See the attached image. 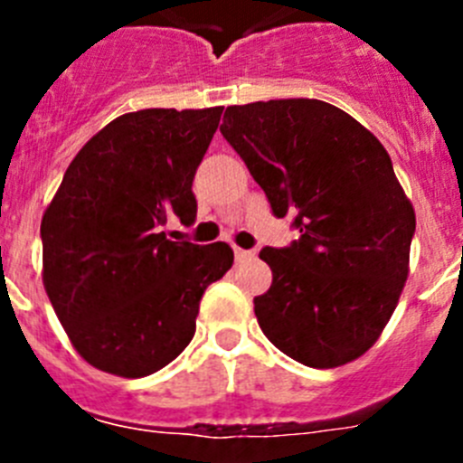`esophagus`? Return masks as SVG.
<instances>
[{"label":"esophagus","instance_id":"obj_1","mask_svg":"<svg viewBox=\"0 0 463 463\" xmlns=\"http://www.w3.org/2000/svg\"><path fill=\"white\" fill-rule=\"evenodd\" d=\"M234 255H236V261H245V260H252V257H255V252L243 250V248H234Z\"/></svg>","mask_w":463,"mask_h":463}]
</instances>
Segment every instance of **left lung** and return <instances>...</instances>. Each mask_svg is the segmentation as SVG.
<instances>
[{
    "label": "left lung",
    "instance_id": "1",
    "mask_svg": "<svg viewBox=\"0 0 463 463\" xmlns=\"http://www.w3.org/2000/svg\"><path fill=\"white\" fill-rule=\"evenodd\" d=\"M301 239L264 248L271 288L255 297L264 336L294 362L336 369L373 347L411 264L415 208L383 143L320 99L227 106L220 127Z\"/></svg>",
    "mask_w": 463,
    "mask_h": 463
}]
</instances>
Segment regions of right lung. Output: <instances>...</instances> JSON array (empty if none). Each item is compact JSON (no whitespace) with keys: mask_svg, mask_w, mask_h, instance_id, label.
I'll list each match as a JSON object with an SVG mask.
<instances>
[{"mask_svg":"<svg viewBox=\"0 0 463 463\" xmlns=\"http://www.w3.org/2000/svg\"><path fill=\"white\" fill-rule=\"evenodd\" d=\"M213 109H143L110 120L71 159L41 220L43 288L76 353L106 373L143 378L192 341L199 301L234 250L175 243L192 224L196 166L220 125Z\"/></svg>","mask_w":463,"mask_h":463,"instance_id":"obj_1","label":"right lung"}]
</instances>
